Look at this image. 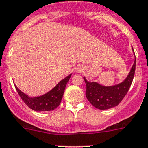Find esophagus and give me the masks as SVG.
Instances as JSON below:
<instances>
[{
    "label": "esophagus",
    "instance_id": "34e87169",
    "mask_svg": "<svg viewBox=\"0 0 148 148\" xmlns=\"http://www.w3.org/2000/svg\"><path fill=\"white\" fill-rule=\"evenodd\" d=\"M83 69L82 67H77V69H76V71L79 73H81L83 71Z\"/></svg>",
    "mask_w": 148,
    "mask_h": 148
}]
</instances>
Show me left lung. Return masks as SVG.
Here are the masks:
<instances>
[{"mask_svg":"<svg viewBox=\"0 0 148 148\" xmlns=\"http://www.w3.org/2000/svg\"><path fill=\"white\" fill-rule=\"evenodd\" d=\"M135 70L136 58L127 78L122 83L112 86H104L96 82H88L83 77L86 85V95L88 101L99 110H108L118 106L130 89L134 77Z\"/></svg>","mask_w":148,"mask_h":148,"instance_id":"left-lung-1","label":"left lung"}]
</instances>
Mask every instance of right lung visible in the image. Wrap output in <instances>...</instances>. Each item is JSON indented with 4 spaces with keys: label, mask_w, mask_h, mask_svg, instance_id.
Returning <instances> with one entry per match:
<instances>
[{
    "label": "right lung",
    "mask_w": 148,
    "mask_h": 148,
    "mask_svg": "<svg viewBox=\"0 0 148 148\" xmlns=\"http://www.w3.org/2000/svg\"><path fill=\"white\" fill-rule=\"evenodd\" d=\"M71 76V74H69L65 79H62L50 92L38 97H29L27 95L20 91L16 86H15V87L21 98L31 110L37 112L52 111L60 104L65 92V86L70 79Z\"/></svg>",
    "instance_id": "1"
}]
</instances>
